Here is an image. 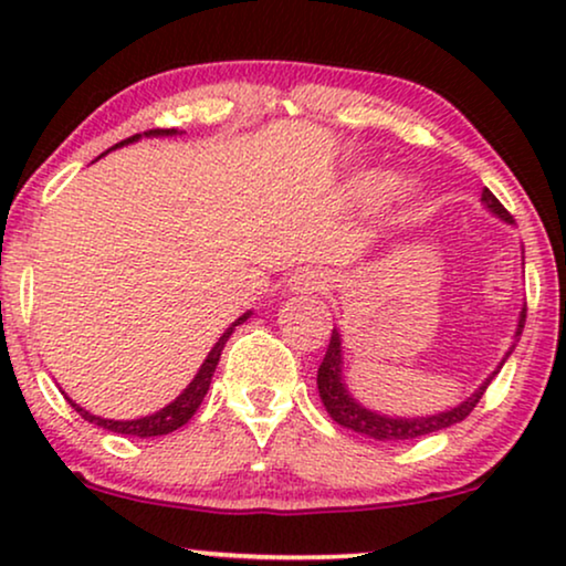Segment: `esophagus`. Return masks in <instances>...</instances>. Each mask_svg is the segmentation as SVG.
<instances>
[{
    "label": "esophagus",
    "mask_w": 566,
    "mask_h": 566,
    "mask_svg": "<svg viewBox=\"0 0 566 566\" xmlns=\"http://www.w3.org/2000/svg\"><path fill=\"white\" fill-rule=\"evenodd\" d=\"M327 275L319 273V270H298L296 275H293L291 285L301 293H312V291H324V285H327Z\"/></svg>",
    "instance_id": "1"
}]
</instances>
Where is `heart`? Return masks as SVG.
Here are the masks:
<instances>
[{"label":"heart","instance_id":"b5f03b06","mask_svg":"<svg viewBox=\"0 0 566 566\" xmlns=\"http://www.w3.org/2000/svg\"><path fill=\"white\" fill-rule=\"evenodd\" d=\"M363 188H374V180H366V182H363ZM401 192H405V190H401Z\"/></svg>","mask_w":566,"mask_h":566}]
</instances>
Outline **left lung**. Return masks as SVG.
Segmentation results:
<instances>
[{
    "label": "left lung",
    "instance_id": "8db88e82",
    "mask_svg": "<svg viewBox=\"0 0 566 566\" xmlns=\"http://www.w3.org/2000/svg\"><path fill=\"white\" fill-rule=\"evenodd\" d=\"M482 203L490 208L497 219L513 223V216L507 213V208L502 206L500 200L494 198L486 188L482 192ZM523 324H525V308L521 312V316H517L515 343L523 335ZM513 347H510L505 358H502L497 370H492V376L486 378V381L479 386V389L471 394L467 401H461L459 407L448 409V412H438L430 417H389V415H378V412H374V409L363 407L360 401L355 399L350 391H347V386L343 381V337H339L337 329H332L327 355H324L319 374H316V386H319V397L324 401V407H327L329 417L337 424H343V428H347V430L360 432V436L384 440V443H401V440H415V438L430 436V432L446 430L455 422L467 420V417L471 415V409H474L479 405V399H482L486 386H490L492 378L500 374V368L505 366V360L510 358V353H513Z\"/></svg>",
    "mask_w": 566,
    "mask_h": 566
}]
</instances>
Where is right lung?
Segmentation results:
<instances>
[{
    "label": "right lung",
    "mask_w": 566,
    "mask_h": 566,
    "mask_svg": "<svg viewBox=\"0 0 566 566\" xmlns=\"http://www.w3.org/2000/svg\"><path fill=\"white\" fill-rule=\"evenodd\" d=\"M177 130L175 128H154V130H146L144 136H175ZM142 138V134L130 136L126 138V142L115 144L113 149H118V146L123 144H134ZM111 151V149H107ZM105 151V154H107ZM247 316H250V312H247L244 316H239V319L231 324V327L223 332V335L219 337V343L213 345V350L208 353V358L203 360V366H200V370L196 374V378L188 384V389H185L180 397H177L175 401H169V405L165 409H159V412L154 415H146V417H138V420H105V417H97V415H90L87 409H82L80 405H74L72 399H69V405H72L76 412H80L84 420L97 424V428H105L111 432H118V436H134V438H154V436H167V432H175L177 428H182L185 422L190 420L192 415H196V409L200 407V401H203V397L208 394V386H211V378H213V370L216 366H219V358H221V350L223 345H227V339L231 332H234L237 324H242Z\"/></svg>",
    "instance_id": "add662e5"
}]
</instances>
